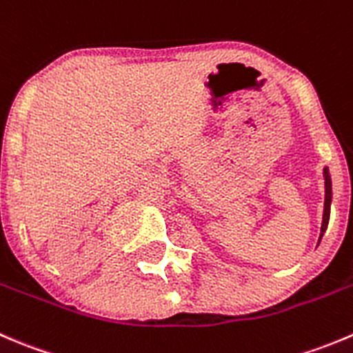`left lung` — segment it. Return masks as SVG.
<instances>
[{
	"label": "left lung",
	"mask_w": 353,
	"mask_h": 353,
	"mask_svg": "<svg viewBox=\"0 0 353 353\" xmlns=\"http://www.w3.org/2000/svg\"><path fill=\"white\" fill-rule=\"evenodd\" d=\"M324 187H326V197H324V212H323V225H321V236L324 235L327 228V221H330V208H331V176L330 170L324 168Z\"/></svg>",
	"instance_id": "1"
}]
</instances>
